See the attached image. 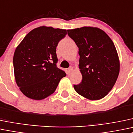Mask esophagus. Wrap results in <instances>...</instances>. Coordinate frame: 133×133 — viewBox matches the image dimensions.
I'll use <instances>...</instances> for the list:
<instances>
[{
	"label": "esophagus",
	"instance_id": "obj_1",
	"mask_svg": "<svg viewBox=\"0 0 133 133\" xmlns=\"http://www.w3.org/2000/svg\"><path fill=\"white\" fill-rule=\"evenodd\" d=\"M72 71H73V68H72V67H70V68H69V69H68V75H71V72H72Z\"/></svg>",
	"mask_w": 133,
	"mask_h": 133
}]
</instances>
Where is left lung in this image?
I'll return each instance as SVG.
<instances>
[{"label": "left lung", "instance_id": "left-lung-1", "mask_svg": "<svg viewBox=\"0 0 133 133\" xmlns=\"http://www.w3.org/2000/svg\"><path fill=\"white\" fill-rule=\"evenodd\" d=\"M77 45L82 81L74 85L78 94L89 100L103 98L114 87L120 71V61L114 42L97 27L68 30Z\"/></svg>", "mask_w": 133, "mask_h": 133}]
</instances>
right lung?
<instances>
[{"instance_id":"add662e5","label":"right lung","mask_w":133,"mask_h":133,"mask_svg":"<svg viewBox=\"0 0 133 133\" xmlns=\"http://www.w3.org/2000/svg\"><path fill=\"white\" fill-rule=\"evenodd\" d=\"M66 34L65 29L41 26L28 33L17 46L13 57L15 78L26 97L46 98L66 76L56 65V47Z\"/></svg>"}]
</instances>
